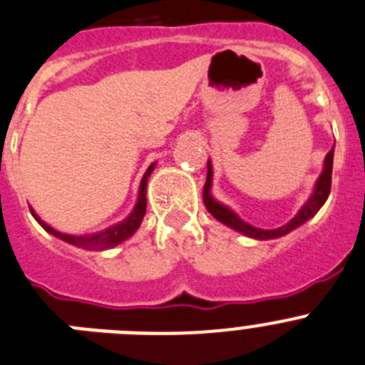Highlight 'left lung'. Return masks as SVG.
<instances>
[{"instance_id":"1","label":"left lung","mask_w":365,"mask_h":365,"mask_svg":"<svg viewBox=\"0 0 365 365\" xmlns=\"http://www.w3.org/2000/svg\"><path fill=\"white\" fill-rule=\"evenodd\" d=\"M332 158H334V147L325 156V161H323V170L322 174L316 180L314 191L310 195L309 200L303 204V207L296 213V217L292 220H288L284 226H279L275 230H262V227H255L248 222H244L239 215L233 211L231 207L224 205L222 202H218L213 195H211V187H213V165L211 161H207V180H205L204 187V204L207 207V211L217 218L218 222H222L224 226L231 227V230L239 231L242 235L250 237V239L255 240H270V239H279V237L288 235L290 231H294L296 227L303 226L307 220L314 217L318 213L322 205L327 202L329 192H331V176H332Z\"/></svg>"}]
</instances>
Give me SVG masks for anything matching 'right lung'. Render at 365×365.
Instances as JSON below:
<instances>
[{
	"label": "right lung",
	"mask_w": 365,
	"mask_h": 365,
	"mask_svg": "<svg viewBox=\"0 0 365 365\" xmlns=\"http://www.w3.org/2000/svg\"><path fill=\"white\" fill-rule=\"evenodd\" d=\"M156 163H152L150 167L147 169V173L143 174V178H141V183H139V191H138V202H135L134 209L130 211V215L126 218H123L121 222H117L113 226L106 227V230L95 231V233H84V235H69V233H62V231L55 230L53 226H49L47 222H43L42 218L38 217L36 211L29 205L31 213H33L34 220L56 239L64 240V242L73 244V246H77V248H84V250H110L119 246L121 242H125L126 239L134 235L138 227L141 226V222H143L145 211H147V183H148V176L152 174Z\"/></svg>",
	"instance_id": "add662e5"
}]
</instances>
